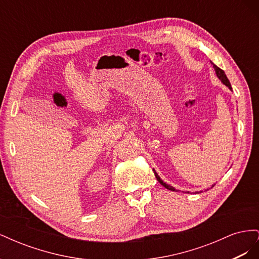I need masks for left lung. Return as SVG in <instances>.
Segmentation results:
<instances>
[{"mask_svg":"<svg viewBox=\"0 0 259 259\" xmlns=\"http://www.w3.org/2000/svg\"><path fill=\"white\" fill-rule=\"evenodd\" d=\"M211 62V61H210ZM211 65H213V68H214V70H215V73H216V75H217V77L219 80L222 81V83L224 84V85H226L227 88H228L230 91H232V88H231V84H230V82H229V80H228V77H227V75L225 74V71L224 70H222L221 68H218L216 65H214L213 62H211ZM153 171H154V175H155V177H156V179H158V182L163 186V187H165L166 189H168V190H170V191H176V192H178L179 190H176L175 188L173 187V186H170V185H168V184H166V183H164L163 180L161 179V177L158 175V173H156V171L153 169ZM211 187H214V185L211 186ZM201 192V191H200ZM188 193H189V191H188ZM199 193V192H198Z\"/></svg>","mask_w":259,"mask_h":259,"instance_id":"obj_1","label":"left lung"}]
</instances>
